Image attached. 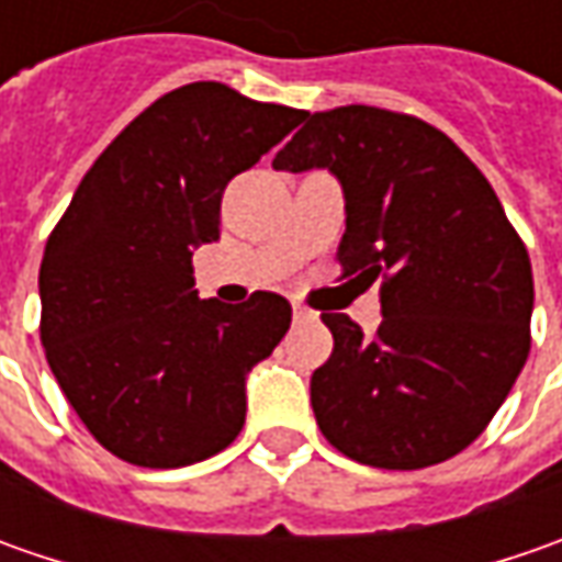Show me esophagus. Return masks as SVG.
<instances>
[{
  "instance_id": "esophagus-1",
  "label": "esophagus",
  "mask_w": 562,
  "mask_h": 562,
  "mask_svg": "<svg viewBox=\"0 0 562 562\" xmlns=\"http://www.w3.org/2000/svg\"><path fill=\"white\" fill-rule=\"evenodd\" d=\"M293 318L296 322H310V318H315L313 310H306V306H300V303H293Z\"/></svg>"
}]
</instances>
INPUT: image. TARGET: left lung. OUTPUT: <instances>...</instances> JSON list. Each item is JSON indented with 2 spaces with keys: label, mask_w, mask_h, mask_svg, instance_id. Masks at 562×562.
Returning a JSON list of instances; mask_svg holds the SVG:
<instances>
[{
  "label": "left lung",
  "mask_w": 562,
  "mask_h": 562,
  "mask_svg": "<svg viewBox=\"0 0 562 562\" xmlns=\"http://www.w3.org/2000/svg\"><path fill=\"white\" fill-rule=\"evenodd\" d=\"M278 171L328 168L344 187V274L381 278L372 337L322 313L335 350L313 372V413L344 457L425 469L475 441L531 347L529 249L494 187L416 115L340 105L303 115Z\"/></svg>",
  "instance_id": "8db88e82"
}]
</instances>
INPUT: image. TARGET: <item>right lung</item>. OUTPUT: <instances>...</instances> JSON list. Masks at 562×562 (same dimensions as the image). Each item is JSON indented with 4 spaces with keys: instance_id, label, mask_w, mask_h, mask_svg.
I'll list each match as a JSON object with an SVG mask.
<instances>
[{
    "instance_id": "right-lung-1",
    "label": "right lung",
    "mask_w": 562,
    "mask_h": 562,
    "mask_svg": "<svg viewBox=\"0 0 562 562\" xmlns=\"http://www.w3.org/2000/svg\"><path fill=\"white\" fill-rule=\"evenodd\" d=\"M196 80L105 146L40 266V340L61 394L119 460L178 469L225 450L247 419V372L291 328V303L200 300L193 249L218 240L227 181L303 121Z\"/></svg>"
}]
</instances>
